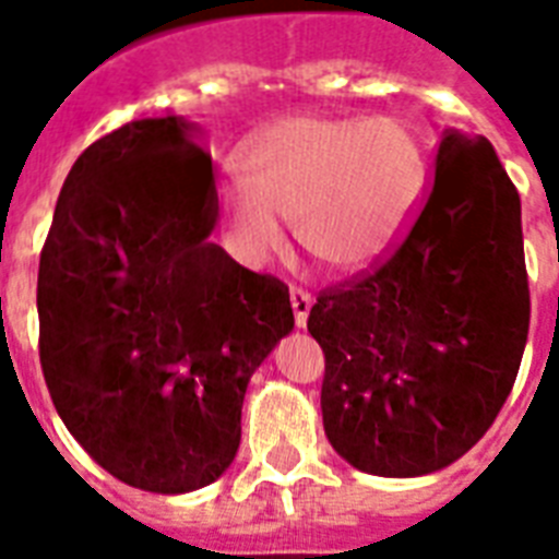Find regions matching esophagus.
Segmentation results:
<instances>
[{
  "label": "esophagus",
  "instance_id": "esophagus-1",
  "mask_svg": "<svg viewBox=\"0 0 559 559\" xmlns=\"http://www.w3.org/2000/svg\"><path fill=\"white\" fill-rule=\"evenodd\" d=\"M292 308H294V323L297 329H306L308 323V311H311V297L300 288H292Z\"/></svg>",
  "mask_w": 559,
  "mask_h": 559
}]
</instances>
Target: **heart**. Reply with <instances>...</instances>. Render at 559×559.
Segmentation results:
<instances>
[{"label": "heart", "mask_w": 559, "mask_h": 559, "mask_svg": "<svg viewBox=\"0 0 559 559\" xmlns=\"http://www.w3.org/2000/svg\"><path fill=\"white\" fill-rule=\"evenodd\" d=\"M427 190V150L399 118H285L245 160V185L218 207L236 257L265 265L288 234L337 276L383 265L409 234Z\"/></svg>", "instance_id": "1"}]
</instances>
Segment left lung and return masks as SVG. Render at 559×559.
I'll list each match as a JSON object with an SVG mask.
<instances>
[{
    "instance_id": "8db88e82",
    "label": "left lung",
    "mask_w": 559,
    "mask_h": 559,
    "mask_svg": "<svg viewBox=\"0 0 559 559\" xmlns=\"http://www.w3.org/2000/svg\"><path fill=\"white\" fill-rule=\"evenodd\" d=\"M528 314L520 193L490 141L444 129L404 245L308 314L337 456L390 479L462 459L511 395Z\"/></svg>"
}]
</instances>
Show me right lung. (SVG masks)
Wrapping results in <instances>:
<instances>
[{"label":"right lung","mask_w":559,"mask_h":559,"mask_svg":"<svg viewBox=\"0 0 559 559\" xmlns=\"http://www.w3.org/2000/svg\"><path fill=\"white\" fill-rule=\"evenodd\" d=\"M210 155L181 115L132 120L71 167L39 257V360L62 424L115 479L190 493L230 467L288 288L210 242Z\"/></svg>","instance_id":"right-lung-1"}]
</instances>
